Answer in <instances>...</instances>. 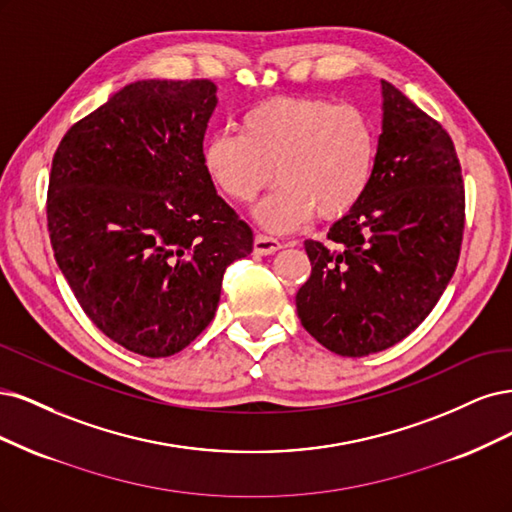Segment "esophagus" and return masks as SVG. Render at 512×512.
Returning <instances> with one entry per match:
<instances>
[{"mask_svg":"<svg viewBox=\"0 0 512 512\" xmlns=\"http://www.w3.org/2000/svg\"><path fill=\"white\" fill-rule=\"evenodd\" d=\"M278 249H283V244H280V240H276L272 236H263V234L255 236V242H253L255 255H272Z\"/></svg>","mask_w":512,"mask_h":512,"instance_id":"obj_1","label":"esophagus"}]
</instances>
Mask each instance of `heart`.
Here are the masks:
<instances>
[{
	"mask_svg": "<svg viewBox=\"0 0 512 512\" xmlns=\"http://www.w3.org/2000/svg\"><path fill=\"white\" fill-rule=\"evenodd\" d=\"M202 163L234 204H251L280 180L257 208V219L272 232H289L315 210L321 219H336L364 197L374 174L376 134L353 106L280 97L246 112L240 136H210Z\"/></svg>",
	"mask_w": 512,
	"mask_h": 512,
	"instance_id": "heart-1",
	"label": "heart"
}]
</instances>
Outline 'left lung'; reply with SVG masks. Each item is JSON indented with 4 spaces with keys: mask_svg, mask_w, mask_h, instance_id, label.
Masks as SVG:
<instances>
[{
    "mask_svg": "<svg viewBox=\"0 0 512 512\" xmlns=\"http://www.w3.org/2000/svg\"><path fill=\"white\" fill-rule=\"evenodd\" d=\"M381 87L370 187L325 242H304L312 272L295 295L306 332L342 357L385 351L417 329L447 289L464 236L451 136L402 91Z\"/></svg>",
    "mask_w": 512,
    "mask_h": 512,
    "instance_id": "obj_1",
    "label": "left lung"
}]
</instances>
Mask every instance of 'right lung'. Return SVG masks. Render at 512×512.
Returning a JSON list of instances; mask_svg holds the SVG:
<instances>
[{"mask_svg": "<svg viewBox=\"0 0 512 512\" xmlns=\"http://www.w3.org/2000/svg\"><path fill=\"white\" fill-rule=\"evenodd\" d=\"M210 80H138L63 136L48 234L78 304L127 351L170 357L214 319L253 232L204 170Z\"/></svg>", "mask_w": 512, "mask_h": 512, "instance_id": "obj_1", "label": "right lung"}]
</instances>
